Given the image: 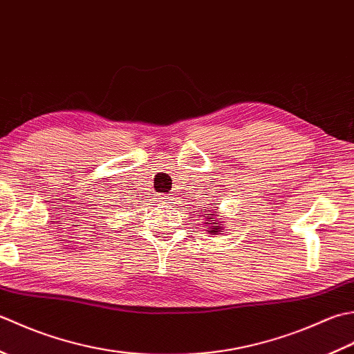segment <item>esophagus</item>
Returning <instances> with one entry per match:
<instances>
[{
	"label": "esophagus",
	"mask_w": 354,
	"mask_h": 354,
	"mask_svg": "<svg viewBox=\"0 0 354 354\" xmlns=\"http://www.w3.org/2000/svg\"><path fill=\"white\" fill-rule=\"evenodd\" d=\"M160 200L163 201V203H165V205L174 203V201H172V200H174V198H172V196H169V194H162V196H160Z\"/></svg>",
	"instance_id": "esophagus-1"
}]
</instances>
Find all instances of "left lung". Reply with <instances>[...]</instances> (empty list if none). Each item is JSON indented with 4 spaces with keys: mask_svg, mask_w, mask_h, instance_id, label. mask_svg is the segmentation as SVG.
<instances>
[{
    "mask_svg": "<svg viewBox=\"0 0 354 354\" xmlns=\"http://www.w3.org/2000/svg\"><path fill=\"white\" fill-rule=\"evenodd\" d=\"M215 205V203H214ZM201 217L205 218V226L207 229V234L211 235H220L223 230V221H221V215H220V211L218 207H211L209 206L207 209H203V215Z\"/></svg>",
    "mask_w": 354,
    "mask_h": 354,
    "instance_id": "left-lung-1",
    "label": "left lung"
}]
</instances>
